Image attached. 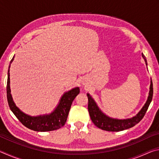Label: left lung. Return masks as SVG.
<instances>
[{
  "mask_svg": "<svg viewBox=\"0 0 159 159\" xmlns=\"http://www.w3.org/2000/svg\"><path fill=\"white\" fill-rule=\"evenodd\" d=\"M142 55L145 61V63L147 65L146 57L143 54H142ZM87 95L88 98V111H89L90 118L94 124L98 128L104 130L111 132L121 131L133 127L134 125L138 124L144 116L152 99L153 83L151 80L149 96H148L146 103L144 104L142 109L136 116H134L133 118H127V119H117V118H110L108 116L104 114L99 109L96 102L89 94L88 93Z\"/></svg>",
  "mask_w": 159,
  "mask_h": 159,
  "instance_id": "obj_1",
  "label": "left lung"
}]
</instances>
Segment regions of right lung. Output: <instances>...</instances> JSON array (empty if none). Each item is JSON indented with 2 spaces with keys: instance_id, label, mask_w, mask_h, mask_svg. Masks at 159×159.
<instances>
[{
  "instance_id": "right-lung-1",
  "label": "right lung",
  "mask_w": 159,
  "mask_h": 159,
  "mask_svg": "<svg viewBox=\"0 0 159 159\" xmlns=\"http://www.w3.org/2000/svg\"><path fill=\"white\" fill-rule=\"evenodd\" d=\"M14 57L10 61V64L14 60ZM7 71V99L9 107L13 114L18 118V120L32 130L38 132H46L55 130L64 125L68 117L70 108L75 98L79 95L80 89L79 87L74 88L71 90L66 92L61 98L57 107L50 114L40 115L38 116H31L20 111V109L15 105L13 101L10 87V67Z\"/></svg>"
}]
</instances>
